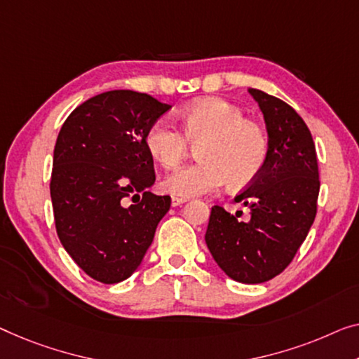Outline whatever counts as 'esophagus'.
Here are the masks:
<instances>
[{
    "instance_id": "obj_1",
    "label": "esophagus",
    "mask_w": 359,
    "mask_h": 359,
    "mask_svg": "<svg viewBox=\"0 0 359 359\" xmlns=\"http://www.w3.org/2000/svg\"><path fill=\"white\" fill-rule=\"evenodd\" d=\"M170 201H172V206H182V205H184V203H185L187 200H185V198L172 196V200H170Z\"/></svg>"
}]
</instances>
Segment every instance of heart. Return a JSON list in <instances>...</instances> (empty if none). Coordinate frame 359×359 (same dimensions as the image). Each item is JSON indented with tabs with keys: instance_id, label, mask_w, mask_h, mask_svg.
Segmentation results:
<instances>
[{
	"instance_id": "1",
	"label": "heart",
	"mask_w": 359,
	"mask_h": 359,
	"mask_svg": "<svg viewBox=\"0 0 359 359\" xmlns=\"http://www.w3.org/2000/svg\"><path fill=\"white\" fill-rule=\"evenodd\" d=\"M221 98L198 100L180 111V128L159 119L145 135L148 153L165 169L179 165L196 148L200 161L175 169L164 179L169 194L182 198L212 194L226 184L248 185L263 170L269 140L258 122Z\"/></svg>"
}]
</instances>
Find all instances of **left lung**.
I'll return each instance as SVG.
<instances>
[{
    "mask_svg": "<svg viewBox=\"0 0 359 359\" xmlns=\"http://www.w3.org/2000/svg\"><path fill=\"white\" fill-rule=\"evenodd\" d=\"M263 111L269 153L263 170L235 201L250 221L212 206L205 235L217 266L242 283L279 276L306 238L318 211L319 169L314 142L298 112L276 96L250 88Z\"/></svg>",
    "mask_w": 359,
    "mask_h": 359,
    "instance_id": "1",
    "label": "left lung"
}]
</instances>
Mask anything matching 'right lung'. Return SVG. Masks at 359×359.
Listing matches in <instances>:
<instances>
[{"label":"right lung","instance_id":"add662e5","mask_svg":"<svg viewBox=\"0 0 359 359\" xmlns=\"http://www.w3.org/2000/svg\"><path fill=\"white\" fill-rule=\"evenodd\" d=\"M169 109L147 93L112 90L77 106L61 127L50 184L56 232L95 280L130 277L169 211L170 196L148 191L156 177L145 145Z\"/></svg>","mask_w":359,"mask_h":359}]
</instances>
